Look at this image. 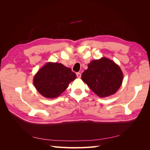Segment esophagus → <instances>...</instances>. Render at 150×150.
I'll return each instance as SVG.
<instances>
[{
	"mask_svg": "<svg viewBox=\"0 0 150 150\" xmlns=\"http://www.w3.org/2000/svg\"><path fill=\"white\" fill-rule=\"evenodd\" d=\"M76 76H77V77H78V78H80L81 77V74L80 73V72H77V73H76Z\"/></svg>",
	"mask_w": 150,
	"mask_h": 150,
	"instance_id": "esophagus-1",
	"label": "esophagus"
}]
</instances>
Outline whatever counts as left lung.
Returning a JSON list of instances; mask_svg holds the SVG:
<instances>
[{"instance_id":"left-lung-1","label":"left lung","mask_w":150,"mask_h":150,"mask_svg":"<svg viewBox=\"0 0 150 150\" xmlns=\"http://www.w3.org/2000/svg\"><path fill=\"white\" fill-rule=\"evenodd\" d=\"M81 79L101 98L110 96L120 89L123 74L116 63L107 57L93 60L81 76Z\"/></svg>"}]
</instances>
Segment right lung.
<instances>
[{
	"instance_id": "1",
	"label": "right lung",
	"mask_w": 150,
	"mask_h": 150,
	"mask_svg": "<svg viewBox=\"0 0 150 150\" xmlns=\"http://www.w3.org/2000/svg\"><path fill=\"white\" fill-rule=\"evenodd\" d=\"M76 78L71 68L61 63L48 62L38 70L33 78L36 90L46 98H56Z\"/></svg>"
}]
</instances>
